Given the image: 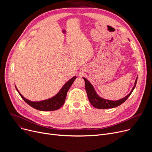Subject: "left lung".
I'll return each instance as SVG.
<instances>
[{
  "instance_id": "8db88e82",
  "label": "left lung",
  "mask_w": 152,
  "mask_h": 152,
  "mask_svg": "<svg viewBox=\"0 0 152 152\" xmlns=\"http://www.w3.org/2000/svg\"><path fill=\"white\" fill-rule=\"evenodd\" d=\"M83 79H84V81H85V88L87 94V97H88L91 104L95 108H99V109L111 108H115L121 105L122 103H124L127 99V98L130 96V95L132 94V91H134L137 81V78L136 80L135 81V84L133 87L131 92L128 95H126L124 98H123L120 100H116V101H111V100H108L100 98L97 94V93L95 92L94 89V87L89 83V81H87V79L84 77H83Z\"/></svg>"
}]
</instances>
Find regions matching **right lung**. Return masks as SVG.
<instances>
[{"label":"right lung","instance_id":"add662e5","mask_svg":"<svg viewBox=\"0 0 152 152\" xmlns=\"http://www.w3.org/2000/svg\"><path fill=\"white\" fill-rule=\"evenodd\" d=\"M76 79V77L75 76L66 83L60 91L53 97L41 102H31L27 100L19 92L17 88L16 89H17L18 92L20 95L21 97L31 107L40 111H53L59 109L63 106L66 97L67 92Z\"/></svg>","mask_w":152,"mask_h":152}]
</instances>
